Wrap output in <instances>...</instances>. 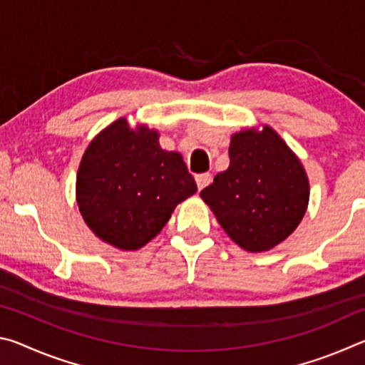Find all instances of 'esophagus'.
Listing matches in <instances>:
<instances>
[{"label":"esophagus","instance_id":"1","mask_svg":"<svg viewBox=\"0 0 365 365\" xmlns=\"http://www.w3.org/2000/svg\"><path fill=\"white\" fill-rule=\"evenodd\" d=\"M195 180H196V185H197V190H202L212 182V175L209 174V172H205V174L195 175Z\"/></svg>","mask_w":365,"mask_h":365}]
</instances>
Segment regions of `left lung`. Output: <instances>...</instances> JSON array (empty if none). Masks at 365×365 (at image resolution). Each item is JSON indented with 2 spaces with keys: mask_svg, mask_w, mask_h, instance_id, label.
Wrapping results in <instances>:
<instances>
[{
  "mask_svg": "<svg viewBox=\"0 0 365 365\" xmlns=\"http://www.w3.org/2000/svg\"><path fill=\"white\" fill-rule=\"evenodd\" d=\"M228 156V169L200 196L240 248H275L296 230L309 205L299 158L269 125L233 133Z\"/></svg>",
  "mask_w": 365,
  "mask_h": 365,
  "instance_id": "8db88e82",
  "label": "left lung"
}]
</instances>
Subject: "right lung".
<instances>
[{
  "label": "right lung",
  "mask_w": 365,
  "mask_h": 365,
  "mask_svg": "<svg viewBox=\"0 0 365 365\" xmlns=\"http://www.w3.org/2000/svg\"><path fill=\"white\" fill-rule=\"evenodd\" d=\"M196 190L182 154L163 150L158 130L145 123L132 128L120 117L85 150L76 197L85 224L101 242L137 251Z\"/></svg>",
  "instance_id": "add662e5"
}]
</instances>
